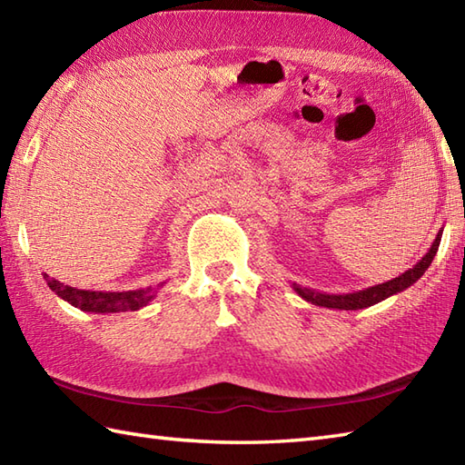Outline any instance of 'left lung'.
I'll use <instances>...</instances> for the list:
<instances>
[{"mask_svg":"<svg viewBox=\"0 0 465 465\" xmlns=\"http://www.w3.org/2000/svg\"><path fill=\"white\" fill-rule=\"evenodd\" d=\"M441 232H444V230L438 232L436 240H434V243H431L428 253L422 259H420V262L412 269H408V272L391 279V282H386V283L366 287L362 291H354V293H322V291L301 287L297 283H293L291 287H293V291L301 299H305L307 303H312L317 307L339 309V311H359V309H366L371 305H376V303H381V301H384L388 297L401 293V291L408 289L410 285H414L418 279L426 273V269L430 267L431 259H434L438 247H440Z\"/></svg>","mask_w":465,"mask_h":465,"instance_id":"obj_1","label":"left lung"}]
</instances>
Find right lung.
I'll use <instances>...</instances> for the list:
<instances>
[{
    "label": "right lung",
    "instance_id": "right-lung-1",
    "mask_svg": "<svg viewBox=\"0 0 465 465\" xmlns=\"http://www.w3.org/2000/svg\"><path fill=\"white\" fill-rule=\"evenodd\" d=\"M43 279H45L53 293L61 297L63 301H67L69 305L77 307L84 312H96V315L143 309L156 297L160 289V285H156L134 291H86L64 285L57 282V279L49 277L47 273H43Z\"/></svg>",
    "mask_w": 465,
    "mask_h": 465
}]
</instances>
